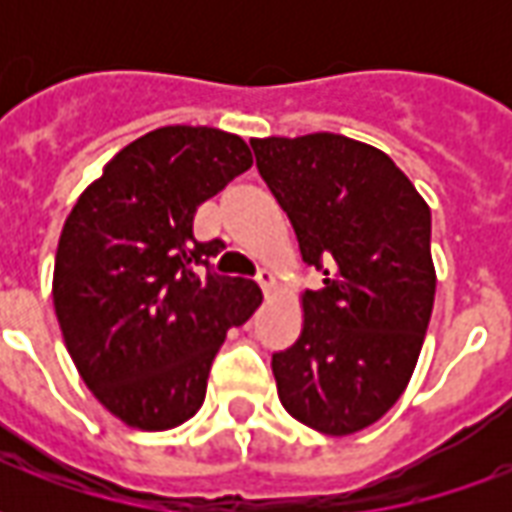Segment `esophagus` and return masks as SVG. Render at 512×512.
Returning <instances> with one entry per match:
<instances>
[{"label": "esophagus", "mask_w": 512, "mask_h": 512, "mask_svg": "<svg viewBox=\"0 0 512 512\" xmlns=\"http://www.w3.org/2000/svg\"><path fill=\"white\" fill-rule=\"evenodd\" d=\"M257 285L263 288V293H266V296H271V293H274V288H277V279H274V274H271V271H266V268H263V271L257 274Z\"/></svg>", "instance_id": "esophagus-1"}]
</instances>
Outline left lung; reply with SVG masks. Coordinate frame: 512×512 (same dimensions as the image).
<instances>
[{"instance_id":"8db88e82","label":"left lung","mask_w":512,"mask_h":512,"mask_svg":"<svg viewBox=\"0 0 512 512\" xmlns=\"http://www.w3.org/2000/svg\"><path fill=\"white\" fill-rule=\"evenodd\" d=\"M301 260L304 329L271 359L290 417L326 436L365 430L395 406L428 332L436 268L430 208L384 150L343 134L252 139Z\"/></svg>"}]
</instances>
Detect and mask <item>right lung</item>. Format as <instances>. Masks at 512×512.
Returning a JSON list of instances; mask_svg holds the SVG:
<instances>
[{
    "label": "right lung",
    "instance_id": "1",
    "mask_svg": "<svg viewBox=\"0 0 512 512\" xmlns=\"http://www.w3.org/2000/svg\"><path fill=\"white\" fill-rule=\"evenodd\" d=\"M249 167L241 136L156 128L123 147L65 219L51 285L65 348L128 428L194 417L227 329L263 301L252 279L200 271L224 244L194 238L197 208Z\"/></svg>",
    "mask_w": 512,
    "mask_h": 512
}]
</instances>
